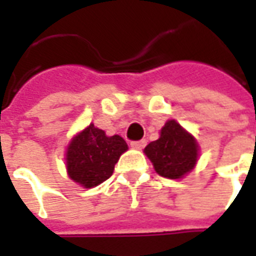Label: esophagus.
<instances>
[{"label":"esophagus","instance_id":"34e87169","mask_svg":"<svg viewBox=\"0 0 256 256\" xmlns=\"http://www.w3.org/2000/svg\"><path fill=\"white\" fill-rule=\"evenodd\" d=\"M145 144H146V141H145V140H140V141H132V142H130L132 148H134V150H142V148L145 146Z\"/></svg>","mask_w":256,"mask_h":256}]
</instances>
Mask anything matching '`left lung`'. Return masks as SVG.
<instances>
[{
  "label": "left lung",
  "instance_id": "obj_1",
  "mask_svg": "<svg viewBox=\"0 0 256 256\" xmlns=\"http://www.w3.org/2000/svg\"><path fill=\"white\" fill-rule=\"evenodd\" d=\"M145 155L162 177L180 180L196 166L198 144L174 119L162 128L160 137L145 146Z\"/></svg>",
  "mask_w": 256,
  "mask_h": 256
}]
</instances>
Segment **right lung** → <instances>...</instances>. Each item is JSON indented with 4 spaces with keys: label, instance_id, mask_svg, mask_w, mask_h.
I'll list each match as a JSON object with an SVG mask.
<instances>
[{
    "label": "right lung",
    "instance_id": "add662e5",
    "mask_svg": "<svg viewBox=\"0 0 256 256\" xmlns=\"http://www.w3.org/2000/svg\"><path fill=\"white\" fill-rule=\"evenodd\" d=\"M128 150L120 136L108 137L104 130L92 123L68 144L66 154L70 178L89 189L111 177L115 164L123 152Z\"/></svg>",
    "mask_w": 256,
    "mask_h": 256
}]
</instances>
